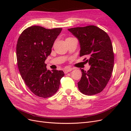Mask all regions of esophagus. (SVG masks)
<instances>
[{"label":"esophagus","instance_id":"esophagus-1","mask_svg":"<svg viewBox=\"0 0 131 131\" xmlns=\"http://www.w3.org/2000/svg\"><path fill=\"white\" fill-rule=\"evenodd\" d=\"M73 70V68H69V67H67V68H66L64 70V72L65 74H67L68 73L70 72H71V71Z\"/></svg>","mask_w":131,"mask_h":131}]
</instances>
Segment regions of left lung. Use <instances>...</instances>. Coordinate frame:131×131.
I'll use <instances>...</instances> for the list:
<instances>
[{"label":"left lung","mask_w":131,"mask_h":131,"mask_svg":"<svg viewBox=\"0 0 131 131\" xmlns=\"http://www.w3.org/2000/svg\"><path fill=\"white\" fill-rule=\"evenodd\" d=\"M68 30L80 43V56H89L86 61L91 66L88 72L80 69L82 77L78 82L79 90L89 96L101 92L112 77L114 67V55L109 35L95 26Z\"/></svg>","instance_id":"left-lung-1"}]
</instances>
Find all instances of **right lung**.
Instances as JSON below:
<instances>
[{
    "label": "right lung",
    "mask_w": 131,
    "mask_h": 131,
    "mask_svg": "<svg viewBox=\"0 0 131 131\" xmlns=\"http://www.w3.org/2000/svg\"><path fill=\"white\" fill-rule=\"evenodd\" d=\"M62 29L31 26L23 30L18 39L16 56L19 73L28 88L38 97L53 96L64 75L62 70H47L45 63Z\"/></svg>",
    "instance_id": "add662e5"
}]
</instances>
